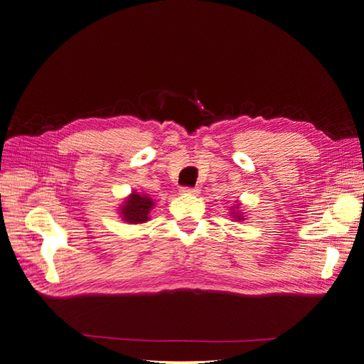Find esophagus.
Segmentation results:
<instances>
[{"mask_svg": "<svg viewBox=\"0 0 364 364\" xmlns=\"http://www.w3.org/2000/svg\"><path fill=\"white\" fill-rule=\"evenodd\" d=\"M181 194L184 196H196L199 194V188H181Z\"/></svg>", "mask_w": 364, "mask_h": 364, "instance_id": "34e87169", "label": "esophagus"}]
</instances>
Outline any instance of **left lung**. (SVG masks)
I'll return each mask as SVG.
<instances>
[{"mask_svg":"<svg viewBox=\"0 0 364 364\" xmlns=\"http://www.w3.org/2000/svg\"><path fill=\"white\" fill-rule=\"evenodd\" d=\"M231 215H232V218L236 220V221H242V220H244V215H242L241 212H239L237 207H236V212H232Z\"/></svg>","mask_w":364,"mask_h":364,"instance_id":"1","label":"left lung"}]
</instances>
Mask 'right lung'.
<instances>
[{
    "mask_svg": "<svg viewBox=\"0 0 364 364\" xmlns=\"http://www.w3.org/2000/svg\"><path fill=\"white\" fill-rule=\"evenodd\" d=\"M154 207V200L149 196L132 193L127 197V200L120 205V217L123 221L130 225L144 223L149 220V212Z\"/></svg>",
    "mask_w": 364,
    "mask_h": 364,
    "instance_id": "add662e5",
    "label": "right lung"
}]
</instances>
